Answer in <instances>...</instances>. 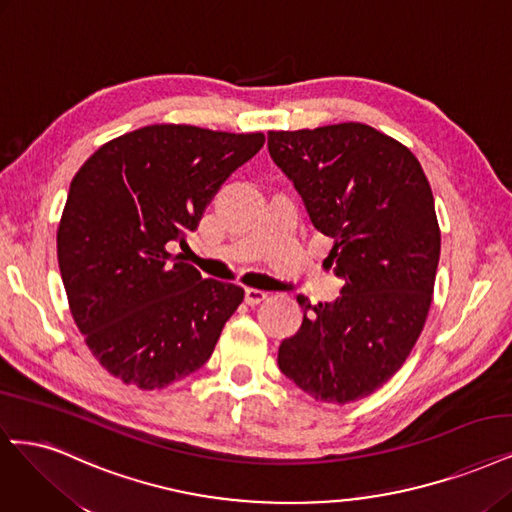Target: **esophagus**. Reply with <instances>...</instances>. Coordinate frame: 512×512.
Instances as JSON below:
<instances>
[{
	"mask_svg": "<svg viewBox=\"0 0 512 512\" xmlns=\"http://www.w3.org/2000/svg\"><path fill=\"white\" fill-rule=\"evenodd\" d=\"M269 296V292H264V290H258V288H245V303H248L250 307H254V305H258V303H262L264 298Z\"/></svg>",
	"mask_w": 512,
	"mask_h": 512,
	"instance_id": "1",
	"label": "esophagus"
}]
</instances>
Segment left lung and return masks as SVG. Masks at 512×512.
<instances>
[{
    "label": "left lung",
    "mask_w": 512,
    "mask_h": 512,
    "mask_svg": "<svg viewBox=\"0 0 512 512\" xmlns=\"http://www.w3.org/2000/svg\"><path fill=\"white\" fill-rule=\"evenodd\" d=\"M269 152L294 182L345 279L334 303L305 309L277 364L303 392L345 404L396 375L424 330L440 258L432 188L415 154L362 122L269 131Z\"/></svg>",
    "instance_id": "8db88e82"
}]
</instances>
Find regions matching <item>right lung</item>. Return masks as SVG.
I'll use <instances>...</instances> for the list:
<instances>
[{
	"instance_id": "obj_1",
	"label": "right lung",
	"mask_w": 512,
	"mask_h": 512,
	"mask_svg": "<svg viewBox=\"0 0 512 512\" xmlns=\"http://www.w3.org/2000/svg\"><path fill=\"white\" fill-rule=\"evenodd\" d=\"M264 133L150 125L103 144L74 175L57 231L69 311L97 362L139 390L199 370L243 301L167 252Z\"/></svg>"
}]
</instances>
